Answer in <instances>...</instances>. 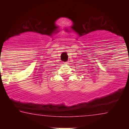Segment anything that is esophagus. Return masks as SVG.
<instances>
[{
    "mask_svg": "<svg viewBox=\"0 0 129 129\" xmlns=\"http://www.w3.org/2000/svg\"><path fill=\"white\" fill-rule=\"evenodd\" d=\"M64 63L65 64H67V65H68V64H69L68 63V62H64Z\"/></svg>",
    "mask_w": 129,
    "mask_h": 129,
    "instance_id": "obj_1",
    "label": "esophagus"
}]
</instances>
